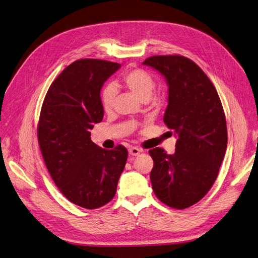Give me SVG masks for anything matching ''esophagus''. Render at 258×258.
Here are the masks:
<instances>
[{
  "label": "esophagus",
  "instance_id": "obj_1",
  "mask_svg": "<svg viewBox=\"0 0 258 258\" xmlns=\"http://www.w3.org/2000/svg\"><path fill=\"white\" fill-rule=\"evenodd\" d=\"M140 153H142V150L139 147H130L129 148V154L131 156H138V155H140Z\"/></svg>",
  "mask_w": 258,
  "mask_h": 258
}]
</instances>
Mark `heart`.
<instances>
[{"instance_id": "1", "label": "heart", "mask_w": 258, "mask_h": 258, "mask_svg": "<svg viewBox=\"0 0 258 258\" xmlns=\"http://www.w3.org/2000/svg\"><path fill=\"white\" fill-rule=\"evenodd\" d=\"M116 87L127 88L135 94L139 99L147 100L152 96L156 83L153 76L146 70L141 68H132L122 74L120 79L114 84ZM115 91L113 86H105L100 93V103L104 112H110L113 108Z\"/></svg>"}]
</instances>
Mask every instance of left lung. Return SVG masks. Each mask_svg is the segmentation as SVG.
<instances>
[{"instance_id": "8db88e82", "label": "left lung", "mask_w": 258, "mask_h": 258, "mask_svg": "<svg viewBox=\"0 0 258 258\" xmlns=\"http://www.w3.org/2000/svg\"><path fill=\"white\" fill-rule=\"evenodd\" d=\"M161 73L168 84V104L163 121L178 140L173 155L161 147L149 150L156 197L168 207L188 208L211 189L227 146L223 106L215 85L188 57L154 55L144 60Z\"/></svg>"}]
</instances>
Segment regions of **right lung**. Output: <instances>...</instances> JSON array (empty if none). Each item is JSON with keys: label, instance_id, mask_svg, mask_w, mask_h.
<instances>
[{"label": "right lung", "instance_id": "right-lung-1", "mask_svg": "<svg viewBox=\"0 0 258 258\" xmlns=\"http://www.w3.org/2000/svg\"><path fill=\"white\" fill-rule=\"evenodd\" d=\"M119 67L96 58L74 61L50 85L39 115L37 139L49 174L66 199L86 209L112 201L127 162L125 146L100 148L90 132L103 118L101 87Z\"/></svg>", "mask_w": 258, "mask_h": 258}]
</instances>
